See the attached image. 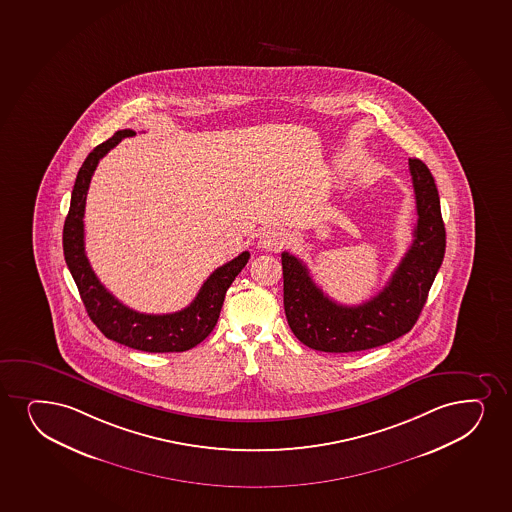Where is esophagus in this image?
Here are the masks:
<instances>
[{
    "mask_svg": "<svg viewBox=\"0 0 512 512\" xmlns=\"http://www.w3.org/2000/svg\"><path fill=\"white\" fill-rule=\"evenodd\" d=\"M284 241H286V236H284L281 229L269 228L265 229L264 233H262L259 243L260 247L265 248V250L276 252V250L283 247Z\"/></svg>",
    "mask_w": 512,
    "mask_h": 512,
    "instance_id": "obj_1",
    "label": "esophagus"
}]
</instances>
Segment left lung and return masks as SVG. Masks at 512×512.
I'll return each instance as SVG.
<instances>
[{"label": "left lung", "instance_id": "obj_1", "mask_svg": "<svg viewBox=\"0 0 512 512\" xmlns=\"http://www.w3.org/2000/svg\"><path fill=\"white\" fill-rule=\"evenodd\" d=\"M416 197L413 243L389 283L370 300L348 307L313 283L307 265L283 252L284 312L301 343L325 353H351L391 343L413 329L445 253L440 199L427 164L409 159Z\"/></svg>", "mask_w": 512, "mask_h": 512}]
</instances>
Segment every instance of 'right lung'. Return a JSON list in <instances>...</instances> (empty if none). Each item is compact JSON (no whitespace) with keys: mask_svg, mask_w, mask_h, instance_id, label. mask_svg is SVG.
Wrapping results in <instances>:
<instances>
[{"mask_svg":"<svg viewBox=\"0 0 512 512\" xmlns=\"http://www.w3.org/2000/svg\"><path fill=\"white\" fill-rule=\"evenodd\" d=\"M133 135V130L116 132L111 139L97 145L79 169L73 185L70 211L63 226V253L85 310L104 336L147 353H180L202 343L216 327L226 291L247 265L250 253H240L228 264L217 267L202 284L195 300L180 312L164 315L135 312L104 288L85 255V199L99 161L121 140Z\"/></svg>","mask_w":512,"mask_h":512,"instance_id":"obj_1","label":"right lung"}]
</instances>
